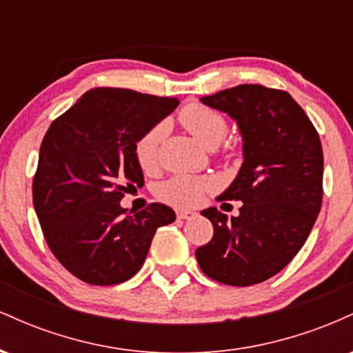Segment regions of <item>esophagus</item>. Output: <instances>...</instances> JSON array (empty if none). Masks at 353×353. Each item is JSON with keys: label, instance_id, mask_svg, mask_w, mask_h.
<instances>
[{"label": "esophagus", "instance_id": "34e87169", "mask_svg": "<svg viewBox=\"0 0 353 353\" xmlns=\"http://www.w3.org/2000/svg\"><path fill=\"white\" fill-rule=\"evenodd\" d=\"M177 219H182V221H185V219H194L197 216L196 212H194V210H177Z\"/></svg>", "mask_w": 353, "mask_h": 353}]
</instances>
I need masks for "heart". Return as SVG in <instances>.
<instances>
[{"label":"heart","instance_id":"1","mask_svg":"<svg viewBox=\"0 0 353 353\" xmlns=\"http://www.w3.org/2000/svg\"><path fill=\"white\" fill-rule=\"evenodd\" d=\"M179 119L182 125L208 149L217 148L228 136V121L216 109L202 104H189L181 111ZM168 125L159 123L152 125L148 132L141 136L136 144V157L143 171H152L157 165ZM214 189V181L208 177L177 176L161 184L159 197L176 208H192L202 201L205 192Z\"/></svg>","mask_w":353,"mask_h":353}]
</instances>
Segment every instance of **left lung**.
I'll return each instance as SVG.
<instances>
[{
	"label": "left lung",
	"instance_id": "left-lung-1",
	"mask_svg": "<svg viewBox=\"0 0 353 353\" xmlns=\"http://www.w3.org/2000/svg\"><path fill=\"white\" fill-rule=\"evenodd\" d=\"M201 103L236 121L242 161L221 199L241 201L237 217L202 210L214 225L196 250L208 277L228 285L261 283L289 264L305 244L322 205L323 152L303 109L285 91L241 84Z\"/></svg>",
	"mask_w": 353,
	"mask_h": 353
}]
</instances>
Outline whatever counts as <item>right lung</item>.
I'll list each match as a JSON object with an SVG mask.
<instances>
[{"label": "right lung", "mask_w": 353, "mask_h": 353, "mask_svg": "<svg viewBox=\"0 0 353 353\" xmlns=\"http://www.w3.org/2000/svg\"><path fill=\"white\" fill-rule=\"evenodd\" d=\"M177 104L132 89L94 88L48 129L33 204L51 252L81 281L116 285L131 279L156 230L176 221L164 204L129 216L119 202L144 185L137 141Z\"/></svg>", "instance_id": "obj_1"}]
</instances>
